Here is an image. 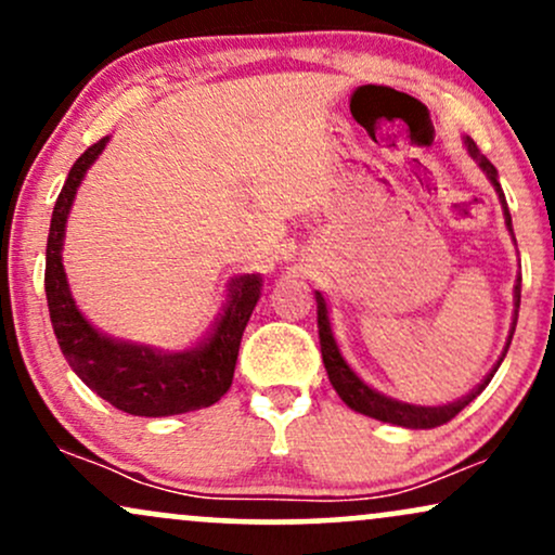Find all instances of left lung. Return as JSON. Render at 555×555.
Segmentation results:
<instances>
[{"label": "left lung", "instance_id": "8db88e82", "mask_svg": "<svg viewBox=\"0 0 555 555\" xmlns=\"http://www.w3.org/2000/svg\"><path fill=\"white\" fill-rule=\"evenodd\" d=\"M464 145H467V154L475 158V164L486 171V177L490 180V184L495 188V195H499L501 201V208H503V219H506V227L508 232H512V214H508V206H506V195H503L501 184H499V171H495L493 164L488 162L486 156L480 154V149L475 145L473 138H464ZM514 234V232H512ZM315 302H318V336H321V354H323V365H326V373H328V380L331 386L336 388V393H339L344 404L349 406V410L360 412V415H367L373 420H380V423H391V425H401V428H410V430H428V428H438V425L449 423L451 417H456L464 406L473 401L477 393L482 391L490 384V378H493V373L499 371V365L506 358L508 352V344H512V336H514V328H517V315H519V302H521V276L517 279V284H514V323L512 328H508V339H506V347H503V354L501 360L495 362V367L490 371L486 378L477 384V388L467 393V397L451 401V404H443V406H420V404H406V401H399V399H391L386 397V393L375 391L373 386H367L365 380L360 378L358 373L349 367V362L341 358L339 352V344L334 339V331H331V321H328V308H326V299H323L321 292H315Z\"/></svg>", "mask_w": 555, "mask_h": 555}]
</instances>
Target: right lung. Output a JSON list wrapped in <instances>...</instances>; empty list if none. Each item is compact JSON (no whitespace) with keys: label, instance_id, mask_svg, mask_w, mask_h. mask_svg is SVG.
Here are the masks:
<instances>
[{"label":"right lung","instance_id":"right-lung-1","mask_svg":"<svg viewBox=\"0 0 555 555\" xmlns=\"http://www.w3.org/2000/svg\"><path fill=\"white\" fill-rule=\"evenodd\" d=\"M109 143L101 138L69 169L65 188L54 203L52 227L47 240V302L62 354L75 375L112 406L138 417H169L211 406L229 391L237 365L242 331L256 310L263 276L242 273L229 284V295L211 331L193 347L180 352H164L151 344L125 341L104 334L80 313L69 292L62 245L75 195L93 167L95 158Z\"/></svg>","mask_w":555,"mask_h":555}]
</instances>
